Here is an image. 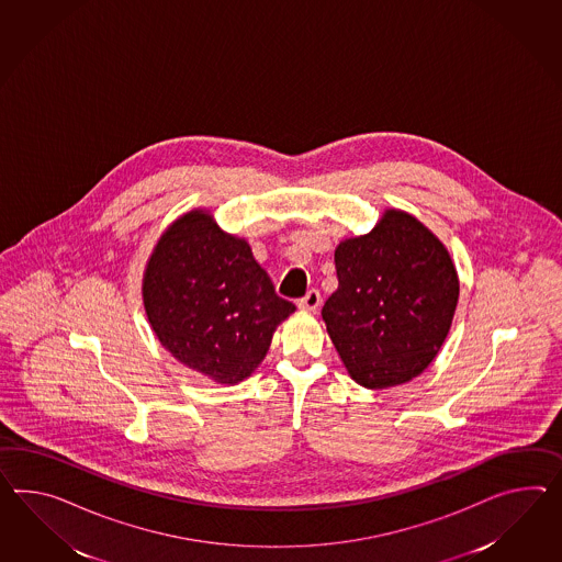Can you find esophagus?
<instances>
[{
    "instance_id": "obj_1",
    "label": "esophagus",
    "mask_w": 562,
    "mask_h": 562,
    "mask_svg": "<svg viewBox=\"0 0 562 562\" xmlns=\"http://www.w3.org/2000/svg\"><path fill=\"white\" fill-rule=\"evenodd\" d=\"M319 303H322L319 291H317V289H310V291L303 295L302 300L297 302V305H300L302 310H307V312H316L317 307H319Z\"/></svg>"
}]
</instances>
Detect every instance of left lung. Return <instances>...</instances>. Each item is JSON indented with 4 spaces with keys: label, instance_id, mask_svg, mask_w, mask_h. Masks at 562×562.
I'll return each mask as SVG.
<instances>
[{
    "label": "left lung",
    "instance_id": "obj_1",
    "mask_svg": "<svg viewBox=\"0 0 562 562\" xmlns=\"http://www.w3.org/2000/svg\"><path fill=\"white\" fill-rule=\"evenodd\" d=\"M334 262L338 289L322 317L348 374L387 389L424 373L459 302L447 246L416 217L387 210L369 234L342 240Z\"/></svg>",
    "mask_w": 562,
    "mask_h": 562
}]
</instances>
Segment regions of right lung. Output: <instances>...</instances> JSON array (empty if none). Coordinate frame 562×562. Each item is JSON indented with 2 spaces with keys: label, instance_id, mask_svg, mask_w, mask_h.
Instances as JSON below:
<instances>
[{
  "label": "right lung",
  "instance_id": "obj_1",
  "mask_svg": "<svg viewBox=\"0 0 562 562\" xmlns=\"http://www.w3.org/2000/svg\"><path fill=\"white\" fill-rule=\"evenodd\" d=\"M143 300L160 345L224 385L250 376L277 326L295 312L274 293L245 238L220 231L203 210L160 236L146 262Z\"/></svg>",
  "mask_w": 562,
  "mask_h": 562
}]
</instances>
